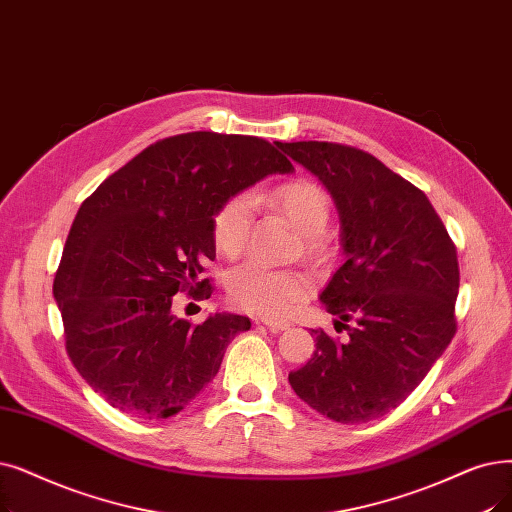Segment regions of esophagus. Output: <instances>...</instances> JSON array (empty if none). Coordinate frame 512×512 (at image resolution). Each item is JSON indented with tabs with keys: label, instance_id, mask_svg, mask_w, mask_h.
<instances>
[{
	"label": "esophagus",
	"instance_id": "obj_1",
	"mask_svg": "<svg viewBox=\"0 0 512 512\" xmlns=\"http://www.w3.org/2000/svg\"><path fill=\"white\" fill-rule=\"evenodd\" d=\"M261 324H263L265 328H268L270 332H280V330H286L288 326H291V324L282 322V320H261Z\"/></svg>",
	"mask_w": 512,
	"mask_h": 512
}]
</instances>
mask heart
<instances>
[{
	"label": "heart",
	"mask_w": 512,
	"mask_h": 512,
	"mask_svg": "<svg viewBox=\"0 0 512 512\" xmlns=\"http://www.w3.org/2000/svg\"><path fill=\"white\" fill-rule=\"evenodd\" d=\"M268 203L282 213L303 234L307 257H322V234L330 221V198L322 186L309 180H291L276 186ZM253 196L232 194L213 215V242L224 257H238L251 238ZM226 293L232 305L263 318H282L309 297L311 280L299 270H272L249 261L238 265L226 280Z\"/></svg>",
	"instance_id": "b5f03b06"
}]
</instances>
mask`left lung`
Listing matches in <instances>:
<instances>
[{"label": "left lung", "instance_id": "obj_1", "mask_svg": "<svg viewBox=\"0 0 512 512\" xmlns=\"http://www.w3.org/2000/svg\"><path fill=\"white\" fill-rule=\"evenodd\" d=\"M278 148L335 198L347 255L320 299L349 341L314 330L316 351L288 383L330 420H374L404 402L456 335V244L427 194L372 154L337 142Z\"/></svg>", "mask_w": 512, "mask_h": 512}]
</instances>
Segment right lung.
Instances as JSON below:
<instances>
[{
  "label": "right lung",
  "mask_w": 512,
  "mask_h": 512,
  "mask_svg": "<svg viewBox=\"0 0 512 512\" xmlns=\"http://www.w3.org/2000/svg\"><path fill=\"white\" fill-rule=\"evenodd\" d=\"M293 165L263 138L190 131L144 148L85 198L54 278L66 353L106 402L138 418L184 410L251 320L171 314L175 293L209 299L217 207Z\"/></svg>",
  "instance_id": "add662e5"
}]
</instances>
